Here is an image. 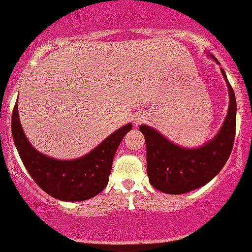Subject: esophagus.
Masks as SVG:
<instances>
[{"instance_id":"1","label":"esophagus","mask_w":252,"mask_h":252,"mask_svg":"<svg viewBox=\"0 0 252 252\" xmlns=\"http://www.w3.org/2000/svg\"><path fill=\"white\" fill-rule=\"evenodd\" d=\"M145 121V116L144 114H136V116H134V123L138 126V124L142 123V122Z\"/></svg>"}]
</instances>
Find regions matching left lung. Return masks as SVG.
I'll use <instances>...</instances> for the list:
<instances>
[{
    "label": "left lung",
    "mask_w": 252,
    "mask_h": 252,
    "mask_svg": "<svg viewBox=\"0 0 252 252\" xmlns=\"http://www.w3.org/2000/svg\"><path fill=\"white\" fill-rule=\"evenodd\" d=\"M220 72L229 91V107L222 128L212 140L197 149H185L167 140L154 128L139 126L146 142L147 175L155 189L180 195L204 187L229 158L235 138L236 101L225 72L222 68Z\"/></svg>",
    "instance_id": "left-lung-1"
}]
</instances>
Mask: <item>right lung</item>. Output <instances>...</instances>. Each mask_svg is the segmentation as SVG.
<instances>
[{"label":"right lung","instance_id":"right-lung-1","mask_svg":"<svg viewBox=\"0 0 252 252\" xmlns=\"http://www.w3.org/2000/svg\"><path fill=\"white\" fill-rule=\"evenodd\" d=\"M131 124L122 126L85 156L77 159H56L40 154L23 131L16 102L12 113V135L23 164L34 182L62 201H84L100 194L108 183L114 154Z\"/></svg>","mask_w":252,"mask_h":252}]
</instances>
